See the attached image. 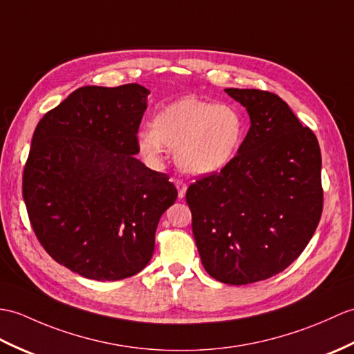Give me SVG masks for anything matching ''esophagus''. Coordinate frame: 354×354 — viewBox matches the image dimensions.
I'll list each match as a JSON object with an SVG mask.
<instances>
[{
    "label": "esophagus",
    "mask_w": 354,
    "mask_h": 354,
    "mask_svg": "<svg viewBox=\"0 0 354 354\" xmlns=\"http://www.w3.org/2000/svg\"><path fill=\"white\" fill-rule=\"evenodd\" d=\"M174 184H175V187L178 188V197H179V199H184V197H185V192H187V185H185L184 180L175 179Z\"/></svg>",
    "instance_id": "esophagus-1"
}]
</instances>
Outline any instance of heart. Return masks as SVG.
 <instances>
[{
    "label": "heart",
    "mask_w": 354,
    "mask_h": 354,
    "mask_svg": "<svg viewBox=\"0 0 354 354\" xmlns=\"http://www.w3.org/2000/svg\"><path fill=\"white\" fill-rule=\"evenodd\" d=\"M244 137L245 119L238 106L188 96L162 106L152 128L138 131L136 145L151 162L171 149L185 174L211 176L231 166Z\"/></svg>",
    "instance_id": "b5f03b06"
}]
</instances>
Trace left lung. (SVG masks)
Listing matches in <instances>:
<instances>
[{"instance_id": "obj_1", "label": "left lung", "mask_w": 354, "mask_h": 354, "mask_svg": "<svg viewBox=\"0 0 354 354\" xmlns=\"http://www.w3.org/2000/svg\"><path fill=\"white\" fill-rule=\"evenodd\" d=\"M249 113L241 151L220 174L187 190L203 268L216 281L248 285L300 257L323 211L322 152L285 101L257 88H225Z\"/></svg>"}]
</instances>
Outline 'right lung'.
I'll list each match as a JSON object with an SVG mask.
<instances>
[{"label": "right lung", "mask_w": 354, "mask_h": 354, "mask_svg": "<svg viewBox=\"0 0 354 354\" xmlns=\"http://www.w3.org/2000/svg\"><path fill=\"white\" fill-rule=\"evenodd\" d=\"M149 93L140 84L80 87L32 134L22 179L32 231L83 277L120 281L142 271L178 197L167 175L134 157Z\"/></svg>", "instance_id": "1"}]
</instances>
